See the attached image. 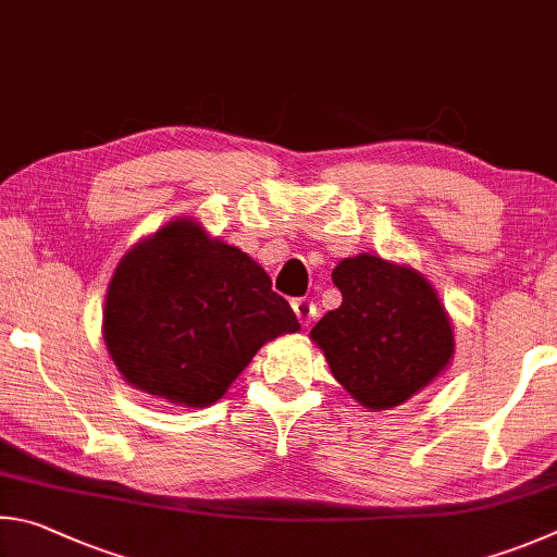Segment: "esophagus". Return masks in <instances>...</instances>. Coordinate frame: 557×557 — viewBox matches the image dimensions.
Wrapping results in <instances>:
<instances>
[{"mask_svg": "<svg viewBox=\"0 0 557 557\" xmlns=\"http://www.w3.org/2000/svg\"><path fill=\"white\" fill-rule=\"evenodd\" d=\"M294 310H296V315H298V320H300V325L308 327L310 323H313V318H315V306H313V300H308V298H296V300H294Z\"/></svg>", "mask_w": 557, "mask_h": 557, "instance_id": "1", "label": "esophagus"}]
</instances>
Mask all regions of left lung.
Segmentation results:
<instances>
[{
  "label": "left lung",
  "instance_id": "obj_1",
  "mask_svg": "<svg viewBox=\"0 0 557 557\" xmlns=\"http://www.w3.org/2000/svg\"><path fill=\"white\" fill-rule=\"evenodd\" d=\"M333 284L343 306L310 337L359 404L374 411L404 404L450 362V318L421 273L359 253L337 263Z\"/></svg>",
  "mask_w": 557,
  "mask_h": 557
}]
</instances>
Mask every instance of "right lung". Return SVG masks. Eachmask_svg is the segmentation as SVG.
I'll return each instance as SVG.
<instances>
[{
	"instance_id": "1",
	"label": "right lung",
	"mask_w": 557,
	"mask_h": 557,
	"mask_svg": "<svg viewBox=\"0 0 557 557\" xmlns=\"http://www.w3.org/2000/svg\"><path fill=\"white\" fill-rule=\"evenodd\" d=\"M298 327L259 263L188 220L136 244L104 304V343L126 382L195 408L222 398L267 339Z\"/></svg>"
}]
</instances>
